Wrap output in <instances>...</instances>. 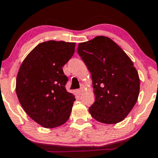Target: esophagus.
<instances>
[{"label": "esophagus", "instance_id": "34e87169", "mask_svg": "<svg viewBox=\"0 0 158 158\" xmlns=\"http://www.w3.org/2000/svg\"><path fill=\"white\" fill-rule=\"evenodd\" d=\"M83 89H84V85H81L80 88H79V89L76 90V92H77L78 94L80 95V94H81V93H82V90H83Z\"/></svg>", "mask_w": 158, "mask_h": 158}]
</instances>
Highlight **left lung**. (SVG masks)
Wrapping results in <instances>:
<instances>
[{"label":"left lung","instance_id":"8db88e82","mask_svg":"<svg viewBox=\"0 0 158 158\" xmlns=\"http://www.w3.org/2000/svg\"><path fill=\"white\" fill-rule=\"evenodd\" d=\"M77 52L91 73L95 102L89 108L95 120L119 123L137 102L140 79L134 63L117 44L105 36L79 43Z\"/></svg>","mask_w":158,"mask_h":158}]
</instances>
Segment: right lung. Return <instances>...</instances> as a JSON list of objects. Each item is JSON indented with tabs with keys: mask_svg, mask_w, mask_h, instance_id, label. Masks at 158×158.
Segmentation results:
<instances>
[{
	"mask_svg": "<svg viewBox=\"0 0 158 158\" xmlns=\"http://www.w3.org/2000/svg\"><path fill=\"white\" fill-rule=\"evenodd\" d=\"M73 42L48 41L37 45L18 71L16 93L27 114L46 128L56 127L69 118L74 95L67 92L69 81L62 67L75 52Z\"/></svg>",
	"mask_w": 158,
	"mask_h": 158,
	"instance_id": "1",
	"label": "right lung"
}]
</instances>
